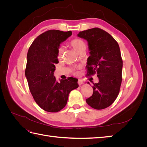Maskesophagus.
<instances>
[{"instance_id": "34e87169", "label": "esophagus", "mask_w": 147, "mask_h": 147, "mask_svg": "<svg viewBox=\"0 0 147 147\" xmlns=\"http://www.w3.org/2000/svg\"><path fill=\"white\" fill-rule=\"evenodd\" d=\"M83 83H84V82H83V80H82V79H79V80H78V83L79 85H81V84H82Z\"/></svg>"}]
</instances>
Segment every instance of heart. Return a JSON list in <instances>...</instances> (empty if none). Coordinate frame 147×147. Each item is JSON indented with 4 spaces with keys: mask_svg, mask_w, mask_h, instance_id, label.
Here are the masks:
<instances>
[{
    "mask_svg": "<svg viewBox=\"0 0 147 147\" xmlns=\"http://www.w3.org/2000/svg\"><path fill=\"white\" fill-rule=\"evenodd\" d=\"M70 46L72 47L74 50L76 51L78 54H80L82 51H85L86 50V44L83 40L80 38L73 39L70 42ZM64 48L60 47L57 50V57L58 59H61L64 55Z\"/></svg>",
    "mask_w": 147,
    "mask_h": 147,
    "instance_id": "obj_1",
    "label": "heart"
}]
</instances>
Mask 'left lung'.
<instances>
[{
    "label": "left lung",
    "instance_id": "obj_1",
    "mask_svg": "<svg viewBox=\"0 0 147 147\" xmlns=\"http://www.w3.org/2000/svg\"><path fill=\"white\" fill-rule=\"evenodd\" d=\"M77 36L88 42L90 56L87 59V75L96 73L99 78L97 83L92 82L93 94L86 102L94 109H105L117 99L122 82L119 45L112 35L97 28L82 31Z\"/></svg>",
    "mask_w": 147,
    "mask_h": 147
}]
</instances>
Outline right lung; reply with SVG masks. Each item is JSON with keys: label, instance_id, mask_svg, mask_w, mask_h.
<instances>
[{"label": "right lung", "instance_id": "add662e5", "mask_svg": "<svg viewBox=\"0 0 147 147\" xmlns=\"http://www.w3.org/2000/svg\"><path fill=\"white\" fill-rule=\"evenodd\" d=\"M72 35L71 31L50 30L35 38L27 55L25 75L30 91L40 107L57 112L67 104L69 93L78 87V80L69 77L56 81L54 77L57 50Z\"/></svg>", "mask_w": 147, "mask_h": 147}]
</instances>
